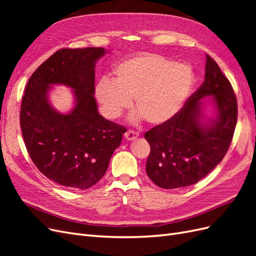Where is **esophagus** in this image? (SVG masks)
<instances>
[{
    "label": "esophagus",
    "mask_w": 256,
    "mask_h": 256,
    "mask_svg": "<svg viewBox=\"0 0 256 256\" xmlns=\"http://www.w3.org/2000/svg\"><path fill=\"white\" fill-rule=\"evenodd\" d=\"M125 138H126V140H128V141L136 140V138H138V132H136V131H134V130H128L127 132L125 134Z\"/></svg>",
    "instance_id": "34e87169"
}]
</instances>
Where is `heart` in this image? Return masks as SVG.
Here are the masks:
<instances>
[{"mask_svg":"<svg viewBox=\"0 0 256 256\" xmlns=\"http://www.w3.org/2000/svg\"><path fill=\"white\" fill-rule=\"evenodd\" d=\"M194 85V72L186 64L159 54L145 53L124 60L114 68V79L102 76L95 95L108 118H116L131 104L132 120L152 125L172 120L180 111Z\"/></svg>","mask_w":256,"mask_h":256,"instance_id":"b5f03b06","label":"heart"}]
</instances>
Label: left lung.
<instances>
[{
  "instance_id": "obj_1",
  "label": "left lung",
  "mask_w": 256,
  "mask_h": 256,
  "mask_svg": "<svg viewBox=\"0 0 256 256\" xmlns=\"http://www.w3.org/2000/svg\"><path fill=\"white\" fill-rule=\"evenodd\" d=\"M206 102L215 108L214 118L204 114ZM236 122L234 90L207 54L203 84L172 120L154 126L144 136L150 145L147 175L164 189L196 184L226 156Z\"/></svg>"
}]
</instances>
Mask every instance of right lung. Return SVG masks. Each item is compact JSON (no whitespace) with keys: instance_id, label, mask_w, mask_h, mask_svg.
I'll list each match as a JSON object with an SVG mask.
<instances>
[{"instance_id":"1","label":"right lung","mask_w":256,"mask_h":256,"mask_svg":"<svg viewBox=\"0 0 256 256\" xmlns=\"http://www.w3.org/2000/svg\"><path fill=\"white\" fill-rule=\"evenodd\" d=\"M104 48L62 49L30 76L21 102L20 126L28 152L50 180L88 189L106 172L126 128L98 112L95 67ZM73 88L75 106L60 114L48 102L52 84Z\"/></svg>"}]
</instances>
